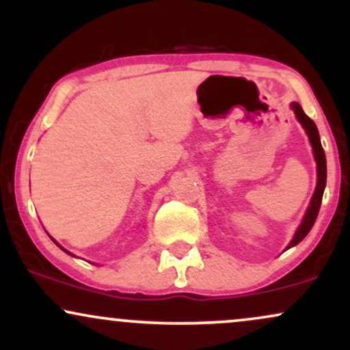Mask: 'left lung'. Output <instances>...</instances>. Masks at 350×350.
<instances>
[{
	"instance_id": "1",
	"label": "left lung",
	"mask_w": 350,
	"mask_h": 350,
	"mask_svg": "<svg viewBox=\"0 0 350 350\" xmlns=\"http://www.w3.org/2000/svg\"><path fill=\"white\" fill-rule=\"evenodd\" d=\"M291 107H293V110H295L296 116H298L299 123L303 124L304 130H306V133L309 136V142H311L312 151H314V158H316V164H317V184H316L314 196H312L311 204H309L306 215H304L303 222H301L298 232H296L295 237H293L291 243L288 245V248L298 245L301 240H303L304 237L309 234V230H311L312 226H314L316 217H317V214H319L321 202H323V194H324V187H326V176H327L326 174V154H324L323 146H321L319 131H317L314 122H312V120L309 118L306 113H304L299 103H293Z\"/></svg>"
}]
</instances>
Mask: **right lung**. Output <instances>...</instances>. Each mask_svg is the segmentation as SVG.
Returning a JSON list of instances; mask_svg holds the SVG:
<instances>
[{"instance_id": "add662e5", "label": "right lung", "mask_w": 350, "mask_h": 350, "mask_svg": "<svg viewBox=\"0 0 350 350\" xmlns=\"http://www.w3.org/2000/svg\"><path fill=\"white\" fill-rule=\"evenodd\" d=\"M59 247H60V245H59ZM60 248H62V247H60ZM62 250H64V248H62ZM64 252H67V250H64ZM67 253H69V252H67ZM69 255H72V253H69Z\"/></svg>"}]
</instances>
